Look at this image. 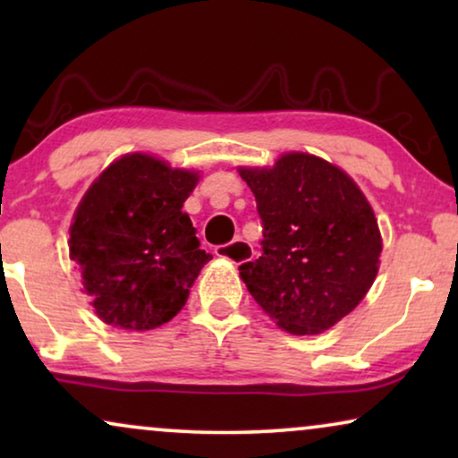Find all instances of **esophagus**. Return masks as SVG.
Returning a JSON list of instances; mask_svg holds the SVG:
<instances>
[{
  "label": "esophagus",
  "instance_id": "1",
  "mask_svg": "<svg viewBox=\"0 0 458 458\" xmlns=\"http://www.w3.org/2000/svg\"><path fill=\"white\" fill-rule=\"evenodd\" d=\"M215 254L233 262V265H242V262H248L252 259V246L243 240H233L231 243H225V246H216Z\"/></svg>",
  "mask_w": 458,
  "mask_h": 458
}]
</instances>
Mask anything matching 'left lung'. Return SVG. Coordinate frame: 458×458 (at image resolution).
<instances>
[{"label": "left lung", "mask_w": 458, "mask_h": 458, "mask_svg": "<svg viewBox=\"0 0 458 458\" xmlns=\"http://www.w3.org/2000/svg\"><path fill=\"white\" fill-rule=\"evenodd\" d=\"M240 174L262 221V254L240 267L248 292L287 334L334 327L379 271L381 235L365 193L342 168L304 152Z\"/></svg>", "instance_id": "8db88e82"}]
</instances>
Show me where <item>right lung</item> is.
Returning <instances> with one entry per match:
<instances>
[{"mask_svg":"<svg viewBox=\"0 0 458 458\" xmlns=\"http://www.w3.org/2000/svg\"><path fill=\"white\" fill-rule=\"evenodd\" d=\"M198 179V173L135 152L112 162L87 190L68 246L104 323L146 331L185 306L212 259L181 210Z\"/></svg>","mask_w":458,"mask_h":458,"instance_id":"1","label":"right lung"}]
</instances>
